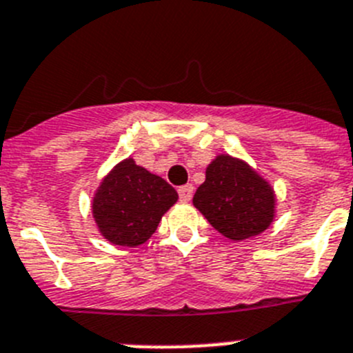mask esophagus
Returning a JSON list of instances; mask_svg holds the SVG:
<instances>
[{
  "instance_id": "1",
  "label": "esophagus",
  "mask_w": 353,
  "mask_h": 353,
  "mask_svg": "<svg viewBox=\"0 0 353 353\" xmlns=\"http://www.w3.org/2000/svg\"><path fill=\"white\" fill-rule=\"evenodd\" d=\"M193 196V186L192 184H184V186H181L179 188V199L183 200V202H190Z\"/></svg>"
}]
</instances>
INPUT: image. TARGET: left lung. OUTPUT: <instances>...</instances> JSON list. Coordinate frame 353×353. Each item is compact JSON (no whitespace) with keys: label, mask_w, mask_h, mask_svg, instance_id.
<instances>
[{"label":"left lung","mask_w":353,"mask_h":353,"mask_svg":"<svg viewBox=\"0 0 353 353\" xmlns=\"http://www.w3.org/2000/svg\"><path fill=\"white\" fill-rule=\"evenodd\" d=\"M193 205L230 241H244L268 230L276 218V192L243 158L216 154Z\"/></svg>","instance_id":"1"}]
</instances>
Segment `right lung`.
<instances>
[{
    "label": "right lung",
    "instance_id": "obj_1",
    "mask_svg": "<svg viewBox=\"0 0 353 353\" xmlns=\"http://www.w3.org/2000/svg\"><path fill=\"white\" fill-rule=\"evenodd\" d=\"M177 199L179 195L167 181L128 157L100 181L91 200V214L103 239L137 248L157 232L161 216Z\"/></svg>",
    "mask_w": 353,
    "mask_h": 353
}]
</instances>
